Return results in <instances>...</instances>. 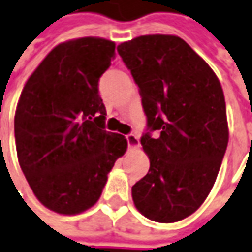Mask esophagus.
Wrapping results in <instances>:
<instances>
[{"instance_id":"1","label":"esophagus","mask_w":252,"mask_h":252,"mask_svg":"<svg viewBox=\"0 0 252 252\" xmlns=\"http://www.w3.org/2000/svg\"><path fill=\"white\" fill-rule=\"evenodd\" d=\"M126 142H128V146L131 149H136L139 148L140 142H139V138L136 136V135H126Z\"/></svg>"}]
</instances>
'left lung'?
<instances>
[{"label": "left lung", "instance_id": "left-lung-1", "mask_svg": "<svg viewBox=\"0 0 252 252\" xmlns=\"http://www.w3.org/2000/svg\"><path fill=\"white\" fill-rule=\"evenodd\" d=\"M139 87L149 131L140 138L150 160L132 186L136 210L160 223L191 215L220 172L229 140L226 103L212 68L181 37L140 35L117 47Z\"/></svg>", "mask_w": 252, "mask_h": 252}]
</instances>
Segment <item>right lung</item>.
<instances>
[{"mask_svg": "<svg viewBox=\"0 0 252 252\" xmlns=\"http://www.w3.org/2000/svg\"><path fill=\"white\" fill-rule=\"evenodd\" d=\"M116 44L99 37L64 41L32 71L15 113L20 168L51 211L76 215L96 203L128 142L104 129L99 78Z\"/></svg>", "mask_w": 252, "mask_h": 252, "instance_id": "1", "label": "right lung"}]
</instances>
